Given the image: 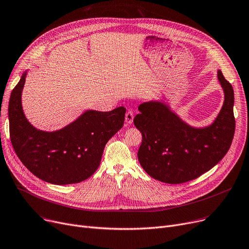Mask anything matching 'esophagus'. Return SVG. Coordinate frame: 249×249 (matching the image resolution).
I'll use <instances>...</instances> for the list:
<instances>
[{"label": "esophagus", "instance_id": "obj_1", "mask_svg": "<svg viewBox=\"0 0 249 249\" xmlns=\"http://www.w3.org/2000/svg\"><path fill=\"white\" fill-rule=\"evenodd\" d=\"M133 119H134V113L129 110L125 115V121L127 124H132Z\"/></svg>", "mask_w": 249, "mask_h": 249}]
</instances>
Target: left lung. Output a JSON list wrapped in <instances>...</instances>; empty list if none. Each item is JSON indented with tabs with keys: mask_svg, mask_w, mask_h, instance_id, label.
Listing matches in <instances>:
<instances>
[{
	"mask_svg": "<svg viewBox=\"0 0 249 249\" xmlns=\"http://www.w3.org/2000/svg\"><path fill=\"white\" fill-rule=\"evenodd\" d=\"M225 100L214 123L194 128L182 122L160 102L143 103L134 118L142 134L138 160L153 178L166 184H182L199 178L215 166L230 148L235 132L234 91L218 71Z\"/></svg>",
	"mask_w": 249,
	"mask_h": 249,
	"instance_id": "1",
	"label": "left lung"
}]
</instances>
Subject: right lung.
I'll return each mask as SVG.
<instances>
[{
	"mask_svg": "<svg viewBox=\"0 0 249 249\" xmlns=\"http://www.w3.org/2000/svg\"><path fill=\"white\" fill-rule=\"evenodd\" d=\"M25 77L23 73L13 89L8 109L10 139L19 160L34 176L50 184L70 185L89 178L100 165L106 143L122 128L126 109L87 111L58 131H40L22 110Z\"/></svg>",
	"mask_w": 249,
	"mask_h": 249,
	"instance_id": "obj_1",
	"label": "right lung"
}]
</instances>
